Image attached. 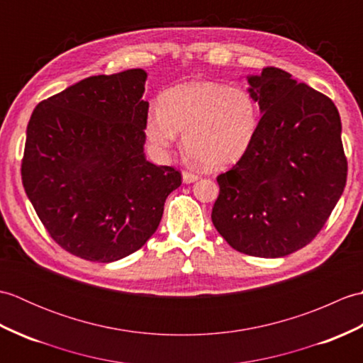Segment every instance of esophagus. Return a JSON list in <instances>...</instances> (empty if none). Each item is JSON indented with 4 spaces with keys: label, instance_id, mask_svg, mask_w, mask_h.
I'll use <instances>...</instances> for the list:
<instances>
[{
    "label": "esophagus",
    "instance_id": "obj_1",
    "mask_svg": "<svg viewBox=\"0 0 363 363\" xmlns=\"http://www.w3.org/2000/svg\"><path fill=\"white\" fill-rule=\"evenodd\" d=\"M199 179V174L196 173H191V172H182V181L186 184H190V182H195Z\"/></svg>",
    "mask_w": 363,
    "mask_h": 363
}]
</instances>
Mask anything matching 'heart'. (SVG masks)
Instances as JSON below:
<instances>
[{"mask_svg":"<svg viewBox=\"0 0 363 363\" xmlns=\"http://www.w3.org/2000/svg\"><path fill=\"white\" fill-rule=\"evenodd\" d=\"M260 125V107L248 89L191 82L162 94L145 134L157 152L173 148L177 133L190 157L209 168L234 164L248 151Z\"/></svg>","mask_w":363,"mask_h":363,"instance_id":"1","label":"heart"}]
</instances>
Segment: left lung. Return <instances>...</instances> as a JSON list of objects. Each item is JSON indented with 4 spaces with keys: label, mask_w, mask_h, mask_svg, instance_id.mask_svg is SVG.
<instances>
[{
    "label": "left lung",
    "mask_w": 363,
    "mask_h": 363,
    "mask_svg": "<svg viewBox=\"0 0 363 363\" xmlns=\"http://www.w3.org/2000/svg\"><path fill=\"white\" fill-rule=\"evenodd\" d=\"M262 117L240 160L217 177L212 223L234 250L284 257L309 245L340 199L348 162L333 99L281 68L248 76Z\"/></svg>",
    "instance_id": "1"
}]
</instances>
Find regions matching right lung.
<instances>
[{
	"mask_svg": "<svg viewBox=\"0 0 363 363\" xmlns=\"http://www.w3.org/2000/svg\"><path fill=\"white\" fill-rule=\"evenodd\" d=\"M145 81L142 68L90 76L30 115L23 187L52 240L73 256L107 264L140 250L181 186L177 169L145 157Z\"/></svg>",
	"mask_w": 363,
	"mask_h": 363,
	"instance_id": "1",
	"label": "right lung"
}]
</instances>
